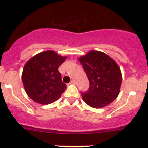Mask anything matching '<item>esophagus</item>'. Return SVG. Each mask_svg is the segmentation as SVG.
<instances>
[{
    "mask_svg": "<svg viewBox=\"0 0 148 148\" xmlns=\"http://www.w3.org/2000/svg\"><path fill=\"white\" fill-rule=\"evenodd\" d=\"M76 84V81L75 80H72V81H71V82H70V84H72V85H75Z\"/></svg>",
    "mask_w": 148,
    "mask_h": 148,
    "instance_id": "esophagus-1",
    "label": "esophagus"
}]
</instances>
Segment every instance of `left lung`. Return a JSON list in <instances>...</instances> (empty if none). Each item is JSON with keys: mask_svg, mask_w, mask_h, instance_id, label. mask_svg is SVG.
I'll use <instances>...</instances> for the list:
<instances>
[{"mask_svg": "<svg viewBox=\"0 0 148 148\" xmlns=\"http://www.w3.org/2000/svg\"><path fill=\"white\" fill-rule=\"evenodd\" d=\"M90 82L89 90L81 92L88 106L103 108L116 99L122 84V73L115 61L104 53L90 51L79 58Z\"/></svg>", "mask_w": 148, "mask_h": 148, "instance_id": "obj_1", "label": "left lung"}]
</instances>
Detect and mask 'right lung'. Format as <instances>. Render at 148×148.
Here are the masks:
<instances>
[{"instance_id":"obj_1","label":"right lung","mask_w":148,"mask_h":148,"mask_svg":"<svg viewBox=\"0 0 148 148\" xmlns=\"http://www.w3.org/2000/svg\"><path fill=\"white\" fill-rule=\"evenodd\" d=\"M67 56L54 51H46L32 57L25 64L22 81L25 92L35 102L49 104L58 99L65 90L58 67Z\"/></svg>"}]
</instances>
